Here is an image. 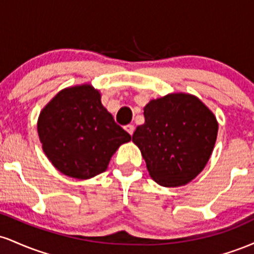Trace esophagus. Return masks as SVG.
<instances>
[{"label":"esophagus","mask_w":254,"mask_h":254,"mask_svg":"<svg viewBox=\"0 0 254 254\" xmlns=\"http://www.w3.org/2000/svg\"><path fill=\"white\" fill-rule=\"evenodd\" d=\"M125 130H127V132H129V135H132L133 131H135V127H133V125L129 124V125H127V127H125Z\"/></svg>","instance_id":"1"}]
</instances>
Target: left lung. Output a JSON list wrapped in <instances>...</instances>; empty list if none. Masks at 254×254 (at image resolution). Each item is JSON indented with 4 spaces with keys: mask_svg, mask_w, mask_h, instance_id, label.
I'll use <instances>...</instances> for the list:
<instances>
[{
    "mask_svg": "<svg viewBox=\"0 0 254 254\" xmlns=\"http://www.w3.org/2000/svg\"><path fill=\"white\" fill-rule=\"evenodd\" d=\"M144 124L132 142L141 150L149 176L161 186L178 188L193 180L208 164L218 123L200 99L171 93L144 106Z\"/></svg>",
    "mask_w": 254,
    "mask_h": 254,
    "instance_id": "left-lung-1",
    "label": "left lung"
}]
</instances>
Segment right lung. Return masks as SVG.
<instances>
[{"instance_id":"add662e5","label":"right lung","mask_w":254,"mask_h":254,"mask_svg":"<svg viewBox=\"0 0 254 254\" xmlns=\"http://www.w3.org/2000/svg\"><path fill=\"white\" fill-rule=\"evenodd\" d=\"M37 129L51 164L64 176L80 180L106 171L113 154L131 139L89 83L58 92L40 112Z\"/></svg>"}]
</instances>
